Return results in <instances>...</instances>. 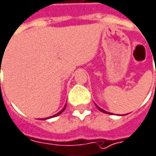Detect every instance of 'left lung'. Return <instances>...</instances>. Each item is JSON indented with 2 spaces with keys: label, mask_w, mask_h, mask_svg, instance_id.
Masks as SVG:
<instances>
[{
  "label": "left lung",
  "mask_w": 156,
  "mask_h": 156,
  "mask_svg": "<svg viewBox=\"0 0 156 156\" xmlns=\"http://www.w3.org/2000/svg\"><path fill=\"white\" fill-rule=\"evenodd\" d=\"M96 107H97V108H98V109H99V110H100L101 112H103V113H105V114H108V115H112L111 113H108V112H106V111H105V110H103V109H102V108H100V107H99L98 105H96Z\"/></svg>",
  "instance_id": "left-lung-1"
}]
</instances>
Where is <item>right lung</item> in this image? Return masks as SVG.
<instances>
[{
  "instance_id": "1",
  "label": "right lung",
  "mask_w": 156,
  "mask_h": 156,
  "mask_svg": "<svg viewBox=\"0 0 156 156\" xmlns=\"http://www.w3.org/2000/svg\"><path fill=\"white\" fill-rule=\"evenodd\" d=\"M1 60H2V59H1ZM65 108H66V105H64V107H63V108H62V110H61V111H60L59 113H57L56 115H52V116L47 117V118H44V120H47V119H49V118H51V117H56V116H58L59 115H61V114H62V112H63V111L65 110ZM42 120H43V119H42Z\"/></svg>"
}]
</instances>
